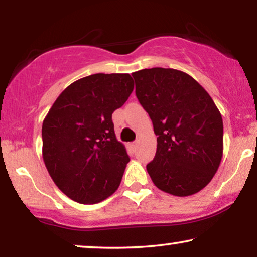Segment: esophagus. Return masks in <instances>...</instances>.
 Instances as JSON below:
<instances>
[{
	"label": "esophagus",
	"instance_id": "1",
	"mask_svg": "<svg viewBox=\"0 0 257 257\" xmlns=\"http://www.w3.org/2000/svg\"><path fill=\"white\" fill-rule=\"evenodd\" d=\"M137 146H138V140H136L135 143H132V144H131V149H132V150H135Z\"/></svg>",
	"mask_w": 257,
	"mask_h": 257
}]
</instances>
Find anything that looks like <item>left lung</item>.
Wrapping results in <instances>:
<instances>
[{
    "mask_svg": "<svg viewBox=\"0 0 257 257\" xmlns=\"http://www.w3.org/2000/svg\"><path fill=\"white\" fill-rule=\"evenodd\" d=\"M136 96L149 113L157 152L147 164L153 184L175 196H188L209 184L223 153V122L208 92L175 69L132 73Z\"/></svg>",
    "mask_w": 257,
    "mask_h": 257,
    "instance_id": "1",
    "label": "left lung"
}]
</instances>
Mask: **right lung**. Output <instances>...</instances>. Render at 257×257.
Here are the masks:
<instances>
[{
  "mask_svg": "<svg viewBox=\"0 0 257 257\" xmlns=\"http://www.w3.org/2000/svg\"><path fill=\"white\" fill-rule=\"evenodd\" d=\"M128 73H94L66 87L42 125L43 160L56 186L73 201L92 205L113 194L130 161L112 113L132 93Z\"/></svg>",
  "mask_w": 257,
  "mask_h": 257,
  "instance_id": "obj_1",
  "label": "right lung"
}]
</instances>
